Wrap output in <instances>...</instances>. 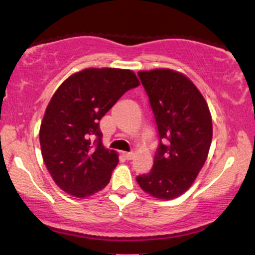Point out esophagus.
Instances as JSON below:
<instances>
[{
  "label": "esophagus",
  "mask_w": 255,
  "mask_h": 255,
  "mask_svg": "<svg viewBox=\"0 0 255 255\" xmlns=\"http://www.w3.org/2000/svg\"><path fill=\"white\" fill-rule=\"evenodd\" d=\"M124 157H125L127 160L133 159V158H134V152H125Z\"/></svg>",
  "instance_id": "1"
}]
</instances>
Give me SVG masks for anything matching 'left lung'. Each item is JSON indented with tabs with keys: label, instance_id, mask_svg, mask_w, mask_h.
<instances>
[{
	"label": "left lung",
	"instance_id": "1",
	"mask_svg": "<svg viewBox=\"0 0 255 255\" xmlns=\"http://www.w3.org/2000/svg\"><path fill=\"white\" fill-rule=\"evenodd\" d=\"M156 120L159 144L153 166L136 182L158 199L177 198L201 170L212 141L209 107L195 85L181 73L154 69L137 73Z\"/></svg>",
	"mask_w": 255,
	"mask_h": 255
}]
</instances>
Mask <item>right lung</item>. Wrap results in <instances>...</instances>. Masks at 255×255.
<instances>
[{"label": "right lung", "mask_w": 255, "mask_h": 255, "mask_svg": "<svg viewBox=\"0 0 255 255\" xmlns=\"http://www.w3.org/2000/svg\"><path fill=\"white\" fill-rule=\"evenodd\" d=\"M139 86L131 71L87 68L61 84L40 125L43 160L52 180L77 198L109 183L118 153L102 144L99 121L128 90Z\"/></svg>", "instance_id": "1"}]
</instances>
